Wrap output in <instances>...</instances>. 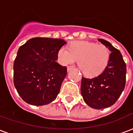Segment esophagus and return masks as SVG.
<instances>
[{
  "instance_id": "esophagus-1",
  "label": "esophagus",
  "mask_w": 133,
  "mask_h": 133,
  "mask_svg": "<svg viewBox=\"0 0 133 133\" xmlns=\"http://www.w3.org/2000/svg\"><path fill=\"white\" fill-rule=\"evenodd\" d=\"M72 69H73V67L72 66H68V68H67V70H68V72H69V71H70V70Z\"/></svg>"
}]
</instances>
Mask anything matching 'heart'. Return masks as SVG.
Listing matches in <instances>:
<instances>
[{"mask_svg":"<svg viewBox=\"0 0 133 133\" xmlns=\"http://www.w3.org/2000/svg\"><path fill=\"white\" fill-rule=\"evenodd\" d=\"M110 52L102 44L87 41H74L68 50L61 48L58 51V60L63 65L72 64L78 60V65L83 74L95 76L103 72L108 63Z\"/></svg>","mask_w":133,"mask_h":133,"instance_id":"b5f03b06","label":"heart"}]
</instances>
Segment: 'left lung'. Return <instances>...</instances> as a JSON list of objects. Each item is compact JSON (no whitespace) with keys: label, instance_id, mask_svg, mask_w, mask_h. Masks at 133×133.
I'll return each instance as SVG.
<instances>
[{"label":"left lung","instance_id":"8db88e82","mask_svg":"<svg viewBox=\"0 0 133 133\" xmlns=\"http://www.w3.org/2000/svg\"><path fill=\"white\" fill-rule=\"evenodd\" d=\"M110 51L107 66L98 76L83 77L81 95L85 103L95 109L108 108L115 103L125 86L126 64L122 54L108 41L98 39Z\"/></svg>","mask_w":133,"mask_h":133}]
</instances>
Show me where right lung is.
Segmentation results:
<instances>
[{
    "mask_svg": "<svg viewBox=\"0 0 133 133\" xmlns=\"http://www.w3.org/2000/svg\"><path fill=\"white\" fill-rule=\"evenodd\" d=\"M63 39L33 38L19 48L13 64V83L22 99L33 105H44L57 98L67 75L58 63Z\"/></svg>",
    "mask_w": 133,
    "mask_h": 133,
    "instance_id": "obj_1",
    "label": "right lung"
}]
</instances>
